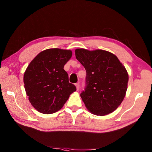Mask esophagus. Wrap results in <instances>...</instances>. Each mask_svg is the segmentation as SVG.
Listing matches in <instances>:
<instances>
[{
    "mask_svg": "<svg viewBox=\"0 0 152 152\" xmlns=\"http://www.w3.org/2000/svg\"><path fill=\"white\" fill-rule=\"evenodd\" d=\"M75 86H76V87L77 91H78V90L79 89V83H76V84H75Z\"/></svg>",
    "mask_w": 152,
    "mask_h": 152,
    "instance_id": "esophagus-1",
    "label": "esophagus"
}]
</instances>
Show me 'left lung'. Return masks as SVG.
<instances>
[{
	"instance_id": "left-lung-1",
	"label": "left lung",
	"mask_w": 152,
	"mask_h": 152,
	"mask_svg": "<svg viewBox=\"0 0 152 152\" xmlns=\"http://www.w3.org/2000/svg\"><path fill=\"white\" fill-rule=\"evenodd\" d=\"M76 59L86 71V86L80 94L89 111L104 116L114 111L123 102L129 76L116 55L108 51L75 50Z\"/></svg>"
}]
</instances>
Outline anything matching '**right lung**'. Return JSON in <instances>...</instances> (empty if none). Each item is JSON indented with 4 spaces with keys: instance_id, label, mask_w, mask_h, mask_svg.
<instances>
[{
    "instance_id": "1",
    "label": "right lung",
    "mask_w": 152,
    "mask_h": 152,
    "mask_svg": "<svg viewBox=\"0 0 152 152\" xmlns=\"http://www.w3.org/2000/svg\"><path fill=\"white\" fill-rule=\"evenodd\" d=\"M71 56L70 50L47 49L40 52L27 67L23 77L25 89L31 105L39 112H57L76 91L63 69Z\"/></svg>"
}]
</instances>
